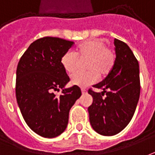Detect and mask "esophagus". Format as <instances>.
I'll use <instances>...</instances> for the list:
<instances>
[{
	"instance_id": "esophagus-1",
	"label": "esophagus",
	"mask_w": 155,
	"mask_h": 155,
	"mask_svg": "<svg viewBox=\"0 0 155 155\" xmlns=\"http://www.w3.org/2000/svg\"><path fill=\"white\" fill-rule=\"evenodd\" d=\"M81 92H82V94H87V90L84 89H81Z\"/></svg>"
}]
</instances>
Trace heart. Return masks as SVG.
I'll use <instances>...</instances> for the list:
<instances>
[{"instance_id":"heart-1","label":"heart","mask_w":155,"mask_h":155,"mask_svg":"<svg viewBox=\"0 0 155 155\" xmlns=\"http://www.w3.org/2000/svg\"><path fill=\"white\" fill-rule=\"evenodd\" d=\"M77 59L79 61L87 60L85 69L89 71L74 74L71 76V83L85 88L97 81L98 74L106 76L109 74L115 65L116 54L113 49L106 47L104 40L94 38L81 42L74 52L68 51L63 55L61 63L66 73L71 74L76 71Z\"/></svg>"}]
</instances>
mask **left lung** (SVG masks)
Instances as JSON below:
<instances>
[{
    "instance_id": "1",
    "label": "left lung",
    "mask_w": 155,
    "mask_h": 155,
    "mask_svg": "<svg viewBox=\"0 0 155 155\" xmlns=\"http://www.w3.org/2000/svg\"><path fill=\"white\" fill-rule=\"evenodd\" d=\"M114 45L115 65L104 81L94 85L103 92L89 90L93 97L88 107L90 124L96 132L106 136L118 134L129 124L140 92L138 61L127 43L115 38Z\"/></svg>"
}]
</instances>
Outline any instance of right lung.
<instances>
[{"label": "right lung", "instance_id": "add662e5", "mask_svg": "<svg viewBox=\"0 0 155 155\" xmlns=\"http://www.w3.org/2000/svg\"><path fill=\"white\" fill-rule=\"evenodd\" d=\"M74 42L44 37L32 42L16 70L15 94L19 109L31 130L45 138L66 130L69 112L81 96L77 85L65 89L70 78L61 59ZM63 89L57 97L53 91Z\"/></svg>", "mask_w": 155, "mask_h": 155}]
</instances>
